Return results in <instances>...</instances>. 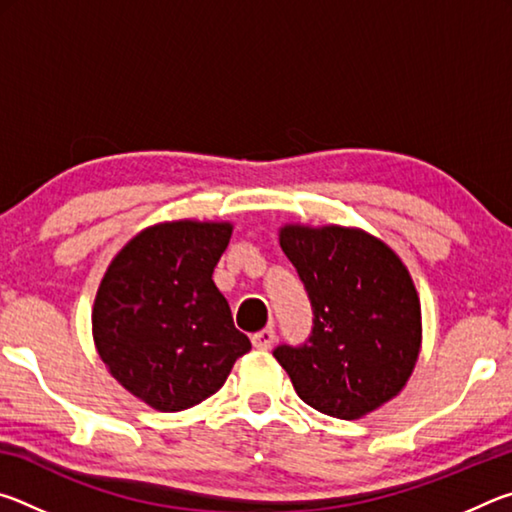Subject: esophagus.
Listing matches in <instances>:
<instances>
[{
  "mask_svg": "<svg viewBox=\"0 0 512 512\" xmlns=\"http://www.w3.org/2000/svg\"><path fill=\"white\" fill-rule=\"evenodd\" d=\"M275 341V329L273 327H264L259 332L253 334V345L257 350H268Z\"/></svg>",
  "mask_w": 512,
  "mask_h": 512,
  "instance_id": "1",
  "label": "esophagus"
}]
</instances>
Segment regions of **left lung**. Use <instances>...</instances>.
Segmentation results:
<instances>
[{"label": "left lung", "mask_w": 512, "mask_h": 512, "mask_svg": "<svg viewBox=\"0 0 512 512\" xmlns=\"http://www.w3.org/2000/svg\"><path fill=\"white\" fill-rule=\"evenodd\" d=\"M280 246L314 314L305 343L273 357L302 402L357 420L402 391L420 352V300L391 248L361 230L287 225Z\"/></svg>", "instance_id": "left-lung-1"}]
</instances>
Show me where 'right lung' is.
Returning <instances> with one entry per match:
<instances>
[{
    "label": "right lung",
    "mask_w": 512,
    "mask_h": 512,
    "mask_svg": "<svg viewBox=\"0 0 512 512\" xmlns=\"http://www.w3.org/2000/svg\"><path fill=\"white\" fill-rule=\"evenodd\" d=\"M230 235V223L153 225L103 275L92 311L99 357L153 409L201 404L250 350L212 280Z\"/></svg>",
    "instance_id": "obj_1"
}]
</instances>
